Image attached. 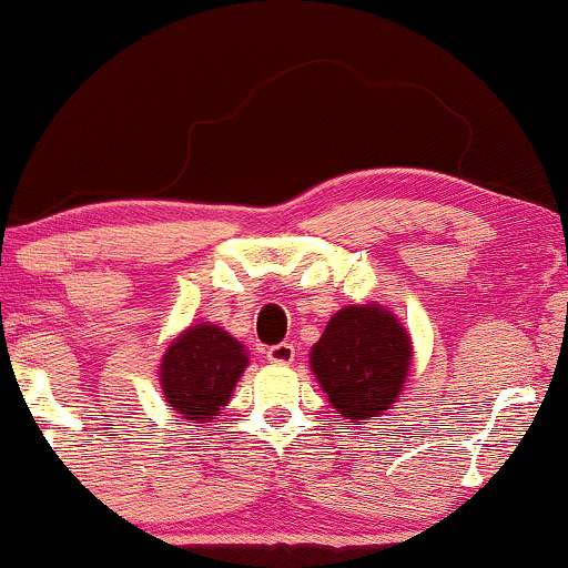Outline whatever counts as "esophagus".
<instances>
[{"label":"esophagus","mask_w":568,"mask_h":568,"mask_svg":"<svg viewBox=\"0 0 568 568\" xmlns=\"http://www.w3.org/2000/svg\"><path fill=\"white\" fill-rule=\"evenodd\" d=\"M265 358H268L271 364H292L295 362V345H290V343L271 345V348L265 351Z\"/></svg>","instance_id":"obj_1"}]
</instances>
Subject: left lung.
<instances>
[{
	"instance_id": "1",
	"label": "left lung",
	"mask_w": 568,
	"mask_h": 568,
	"mask_svg": "<svg viewBox=\"0 0 568 568\" xmlns=\"http://www.w3.org/2000/svg\"><path fill=\"white\" fill-rule=\"evenodd\" d=\"M412 337L379 303L345 305L311 348V372L337 417L362 423L393 409L412 372Z\"/></svg>"
}]
</instances>
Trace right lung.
Instances as JSON below:
<instances>
[{
    "instance_id": "add662e5",
    "label": "right lung",
    "mask_w": 568,
    "mask_h": 568,
    "mask_svg": "<svg viewBox=\"0 0 568 568\" xmlns=\"http://www.w3.org/2000/svg\"><path fill=\"white\" fill-rule=\"evenodd\" d=\"M246 366L250 353L244 345L223 326L202 322L185 326L172 337L156 375L172 412L183 423L202 428L206 423H217Z\"/></svg>"
}]
</instances>
